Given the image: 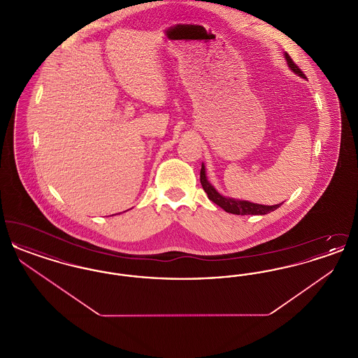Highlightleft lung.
<instances>
[{"instance_id":"8db88e82","label":"left lung","mask_w":358,"mask_h":358,"mask_svg":"<svg viewBox=\"0 0 358 358\" xmlns=\"http://www.w3.org/2000/svg\"><path fill=\"white\" fill-rule=\"evenodd\" d=\"M286 60H287V64H289V69H292L295 73H298L299 76L305 78V73L302 72V69H299L294 60L289 57V53L286 52ZM200 182L203 185V189L205 190V193L208 194V199L210 201H213L215 204L219 205L220 208H222L225 212L228 213H234V215H267L270 212H273L275 209H278L282 204L276 205H262V204H254V203H250V201H243V200H234V199H228V197H224L219 192H216V189L212 187L208 180H206V176H205V166L201 165V171H200Z\"/></svg>"}]
</instances>
